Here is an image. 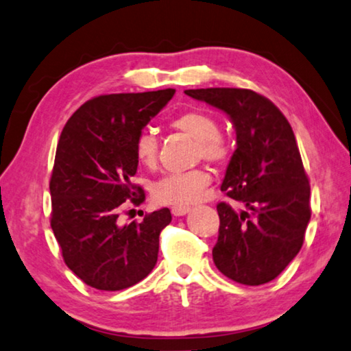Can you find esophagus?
Segmentation results:
<instances>
[{
  "label": "esophagus",
  "mask_w": 351,
  "mask_h": 351,
  "mask_svg": "<svg viewBox=\"0 0 351 351\" xmlns=\"http://www.w3.org/2000/svg\"><path fill=\"white\" fill-rule=\"evenodd\" d=\"M189 210H191L189 206H173V208H171V213H173V216H182Z\"/></svg>",
  "instance_id": "esophagus-1"
}]
</instances>
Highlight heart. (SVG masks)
Listing matches in <instances>:
<instances>
[{"mask_svg":"<svg viewBox=\"0 0 351 351\" xmlns=\"http://www.w3.org/2000/svg\"><path fill=\"white\" fill-rule=\"evenodd\" d=\"M170 125L195 140V159H205L215 165H223L230 157L229 141L219 133V122L210 112L189 110L175 116ZM133 152L138 164L152 169L159 159V140L149 128H143L133 141ZM211 176L205 169L184 173H170L157 180L151 187L152 197L162 205L187 206L199 200L210 184Z\"/></svg>","mask_w":351,"mask_h":351,"instance_id":"obj_1","label":"heart"}]
</instances>
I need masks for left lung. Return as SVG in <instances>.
I'll use <instances>...</instances> for the list:
<instances>
[{
  "mask_svg": "<svg viewBox=\"0 0 351 351\" xmlns=\"http://www.w3.org/2000/svg\"><path fill=\"white\" fill-rule=\"evenodd\" d=\"M195 100L224 111L237 149L221 191L245 206L221 202L213 261L237 283L258 286L276 278L302 248L312 216L310 184L289 122L269 98L250 88H191Z\"/></svg>",
  "mask_w": 351,
  "mask_h": 351,
  "instance_id": "left-lung-1",
  "label": "left lung"
}]
</instances>
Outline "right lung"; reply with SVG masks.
<instances>
[{
	"label": "right lung",
	"instance_id": "right-lung-1",
	"mask_svg": "<svg viewBox=\"0 0 351 351\" xmlns=\"http://www.w3.org/2000/svg\"><path fill=\"white\" fill-rule=\"evenodd\" d=\"M173 95L175 88L100 95L84 103L63 127L49 182L51 227L65 264L92 288H130L157 263L170 210L125 226L117 218L127 200L145 202L141 187L132 184L138 167L133 141Z\"/></svg>",
	"mask_w": 351,
	"mask_h": 351
}]
</instances>
